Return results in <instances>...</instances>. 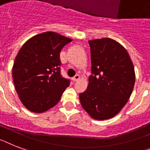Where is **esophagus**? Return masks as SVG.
<instances>
[{
    "mask_svg": "<svg viewBox=\"0 0 150 150\" xmlns=\"http://www.w3.org/2000/svg\"><path fill=\"white\" fill-rule=\"evenodd\" d=\"M79 79H80V76L79 75H75L74 77L72 78V80L73 81H79Z\"/></svg>",
    "mask_w": 150,
    "mask_h": 150,
    "instance_id": "1",
    "label": "esophagus"
}]
</instances>
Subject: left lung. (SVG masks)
Returning a JSON list of instances; mask_svg holds the SVG:
<instances>
[{
  "instance_id": "8db88e82",
  "label": "left lung",
  "mask_w": 150,
  "mask_h": 150,
  "mask_svg": "<svg viewBox=\"0 0 150 150\" xmlns=\"http://www.w3.org/2000/svg\"><path fill=\"white\" fill-rule=\"evenodd\" d=\"M91 75L85 91L79 94L81 106L95 120H107L127 104L135 84V71L125 48L110 38L88 41Z\"/></svg>"
}]
</instances>
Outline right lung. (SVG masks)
<instances>
[{
    "instance_id": "1",
    "label": "right lung",
    "mask_w": 150,
    "mask_h": 150,
    "mask_svg": "<svg viewBox=\"0 0 150 150\" xmlns=\"http://www.w3.org/2000/svg\"><path fill=\"white\" fill-rule=\"evenodd\" d=\"M71 41L56 33L46 32L26 42L13 66L15 88L28 110L42 113L59 101L70 80L61 75L60 52Z\"/></svg>"
}]
</instances>
